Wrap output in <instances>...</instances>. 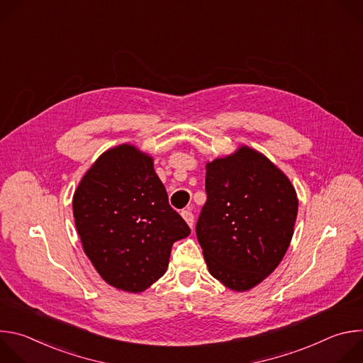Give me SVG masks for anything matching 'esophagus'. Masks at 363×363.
<instances>
[{
  "label": "esophagus",
  "instance_id": "esophagus-1",
  "mask_svg": "<svg viewBox=\"0 0 363 363\" xmlns=\"http://www.w3.org/2000/svg\"><path fill=\"white\" fill-rule=\"evenodd\" d=\"M181 216H182V218L186 221V224L192 228V227H194V214L191 213V208L184 210V211L181 213Z\"/></svg>",
  "mask_w": 363,
  "mask_h": 363
}]
</instances>
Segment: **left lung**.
Returning a JSON list of instances; mask_svg holds the SVG:
<instances>
[{"mask_svg":"<svg viewBox=\"0 0 363 363\" xmlns=\"http://www.w3.org/2000/svg\"><path fill=\"white\" fill-rule=\"evenodd\" d=\"M205 169L196 237L206 267L230 290L247 291L283 260L297 218L296 189L266 155L245 145Z\"/></svg>","mask_w":363,"mask_h":363,"instance_id":"8db88e82","label":"left lung"}]
</instances>
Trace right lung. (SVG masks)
Instances as JSON below:
<instances>
[{"instance_id":"add662e5","label":"right lung","mask_w":363,"mask_h":363,"mask_svg":"<svg viewBox=\"0 0 363 363\" xmlns=\"http://www.w3.org/2000/svg\"><path fill=\"white\" fill-rule=\"evenodd\" d=\"M83 250L115 289L140 293L161 279L175 241L191 234L171 208L153 158L135 145L103 152L73 195Z\"/></svg>"}]
</instances>
